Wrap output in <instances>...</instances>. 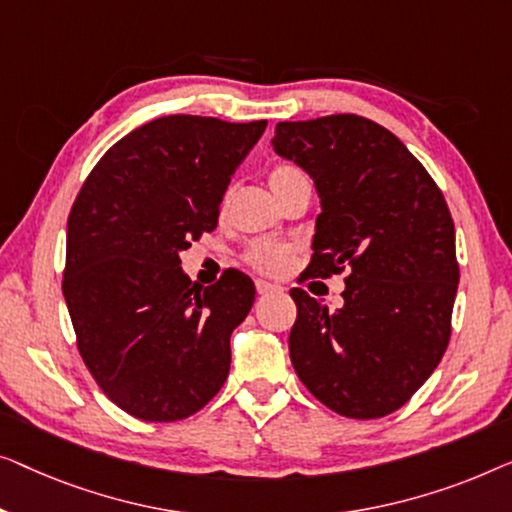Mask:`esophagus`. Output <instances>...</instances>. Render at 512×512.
<instances>
[{
  "label": "esophagus",
  "mask_w": 512,
  "mask_h": 512,
  "mask_svg": "<svg viewBox=\"0 0 512 512\" xmlns=\"http://www.w3.org/2000/svg\"><path fill=\"white\" fill-rule=\"evenodd\" d=\"M255 287H257L259 297H269V294L283 292V287H278V285H273V283H266V280H257Z\"/></svg>",
  "instance_id": "obj_1"
}]
</instances>
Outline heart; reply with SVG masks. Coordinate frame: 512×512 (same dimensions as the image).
Masks as SVG:
<instances>
[{
    "instance_id": "obj_1",
    "label": "heart",
    "mask_w": 512,
    "mask_h": 512,
    "mask_svg": "<svg viewBox=\"0 0 512 512\" xmlns=\"http://www.w3.org/2000/svg\"><path fill=\"white\" fill-rule=\"evenodd\" d=\"M269 185L276 197H285L287 192L294 190L299 185H308L306 171L294 162H276L269 171ZM229 197H232V190H227L220 199V213L227 211ZM294 257H297V248L292 243H278V241H266L259 239L253 241L243 253V262H246L250 269L257 273H264V276H285L287 271L292 269Z\"/></svg>"
}]
</instances>
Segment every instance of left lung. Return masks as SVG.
<instances>
[{
  "label": "left lung",
  "mask_w": 512,
  "mask_h": 512,
  "mask_svg": "<svg viewBox=\"0 0 512 512\" xmlns=\"http://www.w3.org/2000/svg\"><path fill=\"white\" fill-rule=\"evenodd\" d=\"M273 148L322 199L304 280L348 271L338 311L290 290L294 371L338 415H390L450 343L459 264L443 192L390 129L355 113L278 122Z\"/></svg>",
  "instance_id": "8db88e82"
}]
</instances>
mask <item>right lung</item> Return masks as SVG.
I'll list each match as a JSON object with an SVG mask.
<instances>
[{
	"label": "right lung",
	"instance_id": "right-lung-1",
	"mask_svg": "<svg viewBox=\"0 0 512 512\" xmlns=\"http://www.w3.org/2000/svg\"><path fill=\"white\" fill-rule=\"evenodd\" d=\"M266 120L167 115L106 150L71 206L62 292L85 366L115 406L185 420L225 385L229 336L255 285L225 271L192 285L181 250L218 227L229 178Z\"/></svg>",
	"mask_w": 512,
	"mask_h": 512
}]
</instances>
